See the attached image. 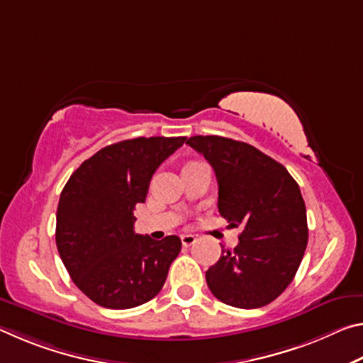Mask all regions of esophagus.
<instances>
[{
	"label": "esophagus",
	"mask_w": 363,
	"mask_h": 363,
	"mask_svg": "<svg viewBox=\"0 0 363 363\" xmlns=\"http://www.w3.org/2000/svg\"><path fill=\"white\" fill-rule=\"evenodd\" d=\"M181 242H182V247L187 248L196 242V238L192 235V233H186V235L181 237Z\"/></svg>",
	"instance_id": "obj_1"
}]
</instances>
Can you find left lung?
Returning a JSON list of instances; mask_svg holds the SVG:
<instances>
[{"mask_svg":"<svg viewBox=\"0 0 363 363\" xmlns=\"http://www.w3.org/2000/svg\"><path fill=\"white\" fill-rule=\"evenodd\" d=\"M214 169L218 208L232 227H242L238 245L223 250L206 270V284L224 304L256 309L279 298L291 284L307 247L306 205L298 182L284 164L256 147L220 136L187 143Z\"/></svg>","mask_w":363,"mask_h":363,"instance_id":"1","label":"left lung"}]
</instances>
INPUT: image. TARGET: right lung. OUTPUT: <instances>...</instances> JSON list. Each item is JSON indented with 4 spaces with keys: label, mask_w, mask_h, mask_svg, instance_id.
I'll return each mask as SVG.
<instances>
[{
    "label": "right lung",
    "mask_w": 363,
    "mask_h": 363,
    "mask_svg": "<svg viewBox=\"0 0 363 363\" xmlns=\"http://www.w3.org/2000/svg\"><path fill=\"white\" fill-rule=\"evenodd\" d=\"M186 138H136L101 149L70 176L57 206L56 245L79 290L107 309L155 298L181 251V238L134 233L157 168Z\"/></svg>",
    "instance_id": "obj_1"
}]
</instances>
